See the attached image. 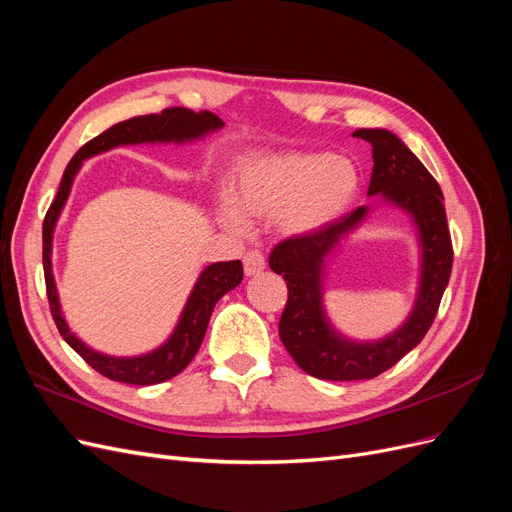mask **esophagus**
Returning <instances> with one entry per match:
<instances>
[{
    "label": "esophagus",
    "instance_id": "1",
    "mask_svg": "<svg viewBox=\"0 0 512 512\" xmlns=\"http://www.w3.org/2000/svg\"><path fill=\"white\" fill-rule=\"evenodd\" d=\"M243 269L245 275H258L262 269H265V254L260 250H250L243 256Z\"/></svg>",
    "mask_w": 512,
    "mask_h": 512
}]
</instances>
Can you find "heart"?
<instances>
[{
  "mask_svg": "<svg viewBox=\"0 0 512 512\" xmlns=\"http://www.w3.org/2000/svg\"><path fill=\"white\" fill-rule=\"evenodd\" d=\"M359 173L342 156L288 151L265 156L247 166L235 190V207L224 218L243 228L245 218H271L290 235H307L335 220L352 200Z\"/></svg>",
  "mask_w": 512,
  "mask_h": 512,
  "instance_id": "1",
  "label": "heart"
}]
</instances>
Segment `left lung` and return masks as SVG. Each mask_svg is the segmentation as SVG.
<instances>
[{"label": "left lung", "mask_w": 512, "mask_h": 512, "mask_svg": "<svg viewBox=\"0 0 512 512\" xmlns=\"http://www.w3.org/2000/svg\"><path fill=\"white\" fill-rule=\"evenodd\" d=\"M352 136L374 147L369 194L382 192L384 198L412 213L423 243V277L414 312L404 327L378 344H352L337 337L324 318L320 267L339 237L359 224L367 209L359 207L314 232L277 243L269 265L277 275H284L288 286L280 318L282 344L294 363L320 380H371L421 344L436 320L453 269V241L438 181L395 134L361 128Z\"/></svg>", "instance_id": "1"}]
</instances>
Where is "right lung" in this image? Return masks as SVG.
<instances>
[{"instance_id": "right-lung-1", "label": "right lung", "mask_w": 512, "mask_h": 512, "mask_svg": "<svg viewBox=\"0 0 512 512\" xmlns=\"http://www.w3.org/2000/svg\"><path fill=\"white\" fill-rule=\"evenodd\" d=\"M222 128V119L209 111L194 113L190 108L183 106H170L164 108L160 115H138L126 121H119L115 126L104 130L96 138H91L74 158L68 162L64 177H61L57 196L51 203L49 211L44 215L42 222V265H44V282H46V299H49L51 316L57 324L59 335L66 339V344L83 356L87 365L94 367L98 374L108 380L126 382V384H158L170 380L173 376L190 365L194 354L198 352L203 337L207 331V324L215 303H218L228 290L241 284L243 280V265L241 260H228L211 265L198 277V282L190 294L188 305H185L181 320L173 337L158 348L156 352L145 356H134V359H115V356H106L87 348L83 342L76 339L68 324L61 318L59 301H57V288L51 273V241H53V228L64 207L72 179L76 170L81 168V162L89 156H96L100 151L113 149L117 145H130V143H156V141H190L207 134L209 130Z\"/></svg>"}]
</instances>
